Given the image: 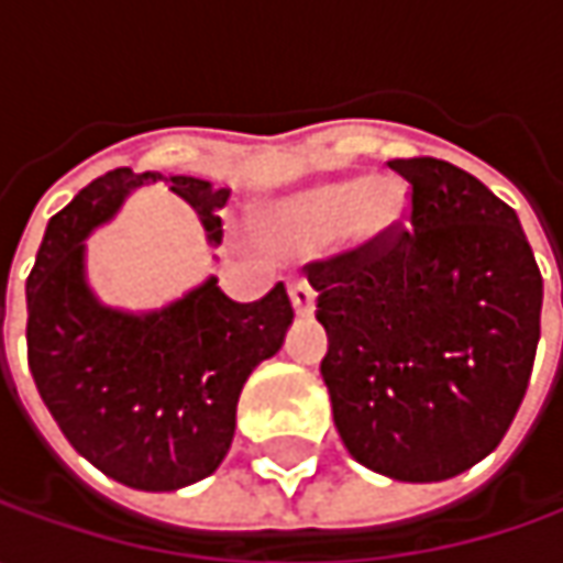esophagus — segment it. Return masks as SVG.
<instances>
[{
  "label": "esophagus",
  "instance_id": "esophagus-1",
  "mask_svg": "<svg viewBox=\"0 0 563 563\" xmlns=\"http://www.w3.org/2000/svg\"><path fill=\"white\" fill-rule=\"evenodd\" d=\"M288 294H291L294 313L300 316V319H310V316L316 313V294L307 282H294L291 288H288Z\"/></svg>",
  "mask_w": 563,
  "mask_h": 563
}]
</instances>
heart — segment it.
Instances as JSON below:
<instances>
[{
    "label": "heart",
    "instance_id": "1",
    "mask_svg": "<svg viewBox=\"0 0 563 563\" xmlns=\"http://www.w3.org/2000/svg\"><path fill=\"white\" fill-rule=\"evenodd\" d=\"M404 219L407 200L400 187L357 175L269 206L263 212V241L278 256H307L332 244L344 228L357 244H382Z\"/></svg>",
    "mask_w": 563,
    "mask_h": 563
}]
</instances>
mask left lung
<instances>
[{"label": "left lung", "mask_w": 563, "mask_h": 563, "mask_svg": "<svg viewBox=\"0 0 563 563\" xmlns=\"http://www.w3.org/2000/svg\"><path fill=\"white\" fill-rule=\"evenodd\" d=\"M410 225L310 266L322 382L351 457L442 483L488 457L530 385L542 275L517 212L442 159H391ZM563 297V294H561Z\"/></svg>", "instance_id": "left-lung-1"}]
</instances>
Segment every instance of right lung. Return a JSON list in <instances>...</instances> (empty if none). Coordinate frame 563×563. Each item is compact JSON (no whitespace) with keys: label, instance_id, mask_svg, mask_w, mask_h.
Masks as SVG:
<instances>
[{"label":"right lung","instance_id":"1","mask_svg":"<svg viewBox=\"0 0 563 563\" xmlns=\"http://www.w3.org/2000/svg\"><path fill=\"white\" fill-rule=\"evenodd\" d=\"M159 181L219 247L231 187L115 168L49 219L27 278V360L40 398L80 457L141 492H178L219 470L244 382L282 351L294 322L285 285L234 303L216 275L156 310L99 300L87 278V238L137 187Z\"/></svg>","mask_w":563,"mask_h":563}]
</instances>
